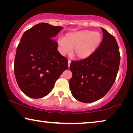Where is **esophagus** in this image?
Here are the masks:
<instances>
[{
    "instance_id": "1",
    "label": "esophagus",
    "mask_w": 133,
    "mask_h": 133,
    "mask_svg": "<svg viewBox=\"0 0 133 133\" xmlns=\"http://www.w3.org/2000/svg\"><path fill=\"white\" fill-rule=\"evenodd\" d=\"M70 63H71V61H70V59H68V66H70Z\"/></svg>"
}]
</instances>
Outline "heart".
Wrapping results in <instances>:
<instances>
[{"mask_svg": "<svg viewBox=\"0 0 133 133\" xmlns=\"http://www.w3.org/2000/svg\"><path fill=\"white\" fill-rule=\"evenodd\" d=\"M101 33L92 30H84L68 32L65 37H59L57 43L62 54L72 53L80 59H87L93 54L102 42Z\"/></svg>", "mask_w": 133, "mask_h": 133, "instance_id": "1", "label": "heart"}]
</instances>
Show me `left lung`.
<instances>
[{"mask_svg": "<svg viewBox=\"0 0 133 133\" xmlns=\"http://www.w3.org/2000/svg\"><path fill=\"white\" fill-rule=\"evenodd\" d=\"M102 31V42L96 51L87 59L72 61L70 66L71 91L83 103L93 102L106 95L119 70L121 56L117 41L104 28Z\"/></svg>", "mask_w": 133, "mask_h": 133, "instance_id": "left-lung-1", "label": "left lung"}]
</instances>
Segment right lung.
Listing matches in <instances>:
<instances>
[{"instance_id": "add662e5", "label": "right lung", "mask_w": 133, "mask_h": 133, "mask_svg": "<svg viewBox=\"0 0 133 133\" xmlns=\"http://www.w3.org/2000/svg\"><path fill=\"white\" fill-rule=\"evenodd\" d=\"M63 27L40 23L23 33L14 59L16 81L23 93L39 99L51 91L68 68V59L57 50L54 37Z\"/></svg>"}]
</instances>
